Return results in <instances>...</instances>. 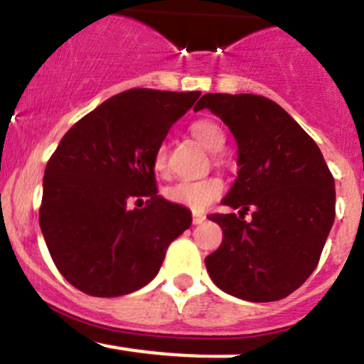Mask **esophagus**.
<instances>
[{
	"mask_svg": "<svg viewBox=\"0 0 364 364\" xmlns=\"http://www.w3.org/2000/svg\"><path fill=\"white\" fill-rule=\"evenodd\" d=\"M205 219H207V215H203V213H200V212L193 213V224H201Z\"/></svg>",
	"mask_w": 364,
	"mask_h": 364,
	"instance_id": "esophagus-1",
	"label": "esophagus"
}]
</instances>
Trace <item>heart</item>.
I'll use <instances>...</instances> for the list:
<instances>
[{"label": "heart", "mask_w": 364, "mask_h": 364, "mask_svg": "<svg viewBox=\"0 0 364 364\" xmlns=\"http://www.w3.org/2000/svg\"><path fill=\"white\" fill-rule=\"evenodd\" d=\"M191 134L203 145L208 151L217 152L224 147L226 144V134H224L223 127L217 122L210 121V119H200L194 121L189 127ZM152 166L159 177H166L170 168H168V151L166 145H157L154 156H152ZM224 193L223 181L215 177L200 178V181H182L173 183V186L166 187L164 196L171 201V203L182 205V207L193 208V210H203L208 207L213 200Z\"/></svg>", "instance_id": "heart-1"}]
</instances>
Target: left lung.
Returning <instances> with one entry per match:
<instances>
[{"label":"left lung","instance_id":"1","mask_svg":"<svg viewBox=\"0 0 364 364\" xmlns=\"http://www.w3.org/2000/svg\"><path fill=\"white\" fill-rule=\"evenodd\" d=\"M223 119L238 144V178L212 213L223 243L205 257L213 284L247 301H277L316 269L335 220V178L316 141L275 101L210 92L194 110ZM249 208L253 219L245 220Z\"/></svg>","mask_w":364,"mask_h":364}]
</instances>
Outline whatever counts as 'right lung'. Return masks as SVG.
Returning a JSON list of instances; mask_svg holds the SVG:
<instances>
[{"instance_id":"1","label":"right lung","mask_w":364,"mask_h":364,"mask_svg":"<svg viewBox=\"0 0 364 364\" xmlns=\"http://www.w3.org/2000/svg\"><path fill=\"white\" fill-rule=\"evenodd\" d=\"M200 95L129 89L59 141L45 168L40 228L78 291L115 298L147 286L168 245L191 226L189 210L157 194L152 156ZM131 200L144 207L129 210Z\"/></svg>"}]
</instances>
